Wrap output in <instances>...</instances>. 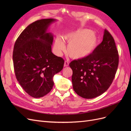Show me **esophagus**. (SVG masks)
Wrapping results in <instances>:
<instances>
[{"instance_id":"1","label":"esophagus","mask_w":131,"mask_h":131,"mask_svg":"<svg viewBox=\"0 0 131 131\" xmlns=\"http://www.w3.org/2000/svg\"><path fill=\"white\" fill-rule=\"evenodd\" d=\"M68 66H69V62H68V61H66L64 62V67H68Z\"/></svg>"}]
</instances>
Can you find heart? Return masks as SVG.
<instances>
[{"label": "heart", "instance_id": "1", "mask_svg": "<svg viewBox=\"0 0 131 131\" xmlns=\"http://www.w3.org/2000/svg\"><path fill=\"white\" fill-rule=\"evenodd\" d=\"M63 39L69 43L67 52L70 57L81 59L88 57L96 49L99 39L96 33L89 29H81L65 34ZM56 53L61 55L65 50L64 43L60 37H57L54 44Z\"/></svg>", "mask_w": 131, "mask_h": 131}]
</instances>
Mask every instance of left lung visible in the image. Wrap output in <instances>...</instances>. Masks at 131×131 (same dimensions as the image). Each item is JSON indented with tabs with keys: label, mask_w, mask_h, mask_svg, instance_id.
Listing matches in <instances>:
<instances>
[{
	"label": "left lung",
	"mask_w": 131,
	"mask_h": 131,
	"mask_svg": "<svg viewBox=\"0 0 131 131\" xmlns=\"http://www.w3.org/2000/svg\"><path fill=\"white\" fill-rule=\"evenodd\" d=\"M118 65L115 42L112 35L105 29L102 42L92 54L70 63L74 91L86 99L100 96L112 84Z\"/></svg>",
	"instance_id": "8db88e82"
}]
</instances>
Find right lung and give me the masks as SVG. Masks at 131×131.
<instances>
[{"label": "right lung", "mask_w": 131, "mask_h": 131, "mask_svg": "<svg viewBox=\"0 0 131 131\" xmlns=\"http://www.w3.org/2000/svg\"><path fill=\"white\" fill-rule=\"evenodd\" d=\"M56 21L42 19L28 26L15 42L13 51L14 71L17 81L29 96L40 98L52 90L55 74L61 72L64 59L51 51L53 35L47 33Z\"/></svg>", "instance_id": "add662e5"}]
</instances>
